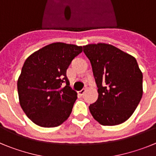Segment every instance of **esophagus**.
Returning <instances> with one entry per match:
<instances>
[{"instance_id": "34e87169", "label": "esophagus", "mask_w": 156, "mask_h": 156, "mask_svg": "<svg viewBox=\"0 0 156 156\" xmlns=\"http://www.w3.org/2000/svg\"><path fill=\"white\" fill-rule=\"evenodd\" d=\"M86 92V89L85 88H83V89H82L81 90H80V91H78V94L80 95H83L84 94V93Z\"/></svg>"}]
</instances>
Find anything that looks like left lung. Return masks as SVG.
<instances>
[{
	"label": "left lung",
	"instance_id": "8db88e82",
	"mask_svg": "<svg viewBox=\"0 0 156 156\" xmlns=\"http://www.w3.org/2000/svg\"><path fill=\"white\" fill-rule=\"evenodd\" d=\"M90 60L98 98L89 109L103 126H115L127 120L142 98L143 75L137 60L107 44L83 46Z\"/></svg>",
	"mask_w": 156,
	"mask_h": 156
}]
</instances>
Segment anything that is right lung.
Wrapping results in <instances>:
<instances>
[{
  "instance_id": "right-lung-1",
  "label": "right lung",
  "mask_w": 156,
  "mask_h": 156,
  "mask_svg": "<svg viewBox=\"0 0 156 156\" xmlns=\"http://www.w3.org/2000/svg\"><path fill=\"white\" fill-rule=\"evenodd\" d=\"M82 51L81 46L53 43L25 61L17 83L19 103L35 124L55 127L69 118L77 94L70 87L66 70Z\"/></svg>"
}]
</instances>
